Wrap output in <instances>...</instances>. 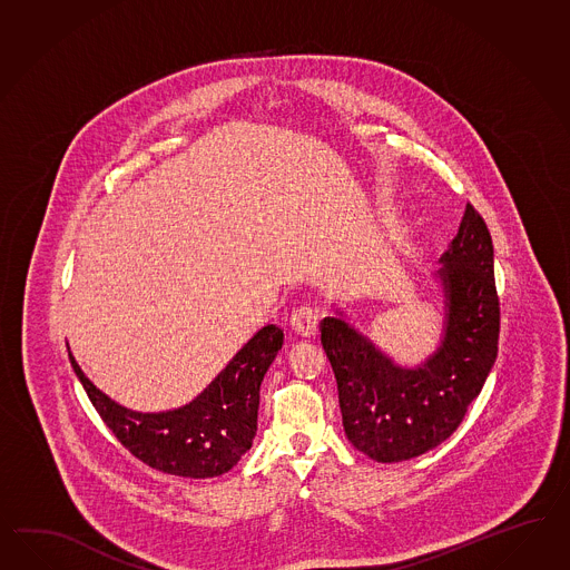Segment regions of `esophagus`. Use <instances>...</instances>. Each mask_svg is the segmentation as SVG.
Wrapping results in <instances>:
<instances>
[{"mask_svg":"<svg viewBox=\"0 0 570 570\" xmlns=\"http://www.w3.org/2000/svg\"><path fill=\"white\" fill-rule=\"evenodd\" d=\"M291 332L301 340H313L317 335V315L313 308H301L292 315Z\"/></svg>","mask_w":570,"mask_h":570,"instance_id":"34e87169","label":"esophagus"}]
</instances>
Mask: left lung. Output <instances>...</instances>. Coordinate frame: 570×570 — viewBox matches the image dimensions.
I'll list each match as a JSON object with an SVG mask.
<instances>
[{"instance_id": "8db88e82", "label": "left lung", "mask_w": 570, "mask_h": 570, "mask_svg": "<svg viewBox=\"0 0 570 570\" xmlns=\"http://www.w3.org/2000/svg\"><path fill=\"white\" fill-rule=\"evenodd\" d=\"M432 276L443 298L439 344L405 366L332 306L321 344L332 362L347 441L379 463L420 458L458 431L499 352L494 249L482 216L465 206L458 236Z\"/></svg>"}]
</instances>
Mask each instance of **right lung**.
I'll list each match as a JSON object with an SVG mask.
<instances>
[{
  "mask_svg": "<svg viewBox=\"0 0 570 570\" xmlns=\"http://www.w3.org/2000/svg\"><path fill=\"white\" fill-rule=\"evenodd\" d=\"M282 342V330L265 325L195 400L167 412H136L115 402L83 375L70 346L68 352L90 402L126 449L154 470L206 480L233 470L249 451L259 387Z\"/></svg>",
  "mask_w": 570,
  "mask_h": 570,
  "instance_id": "1",
  "label": "right lung"
}]
</instances>
